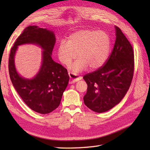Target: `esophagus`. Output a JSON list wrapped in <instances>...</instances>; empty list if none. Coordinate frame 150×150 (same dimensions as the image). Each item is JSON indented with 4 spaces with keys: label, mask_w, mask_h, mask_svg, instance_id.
<instances>
[{
    "label": "esophagus",
    "mask_w": 150,
    "mask_h": 150,
    "mask_svg": "<svg viewBox=\"0 0 150 150\" xmlns=\"http://www.w3.org/2000/svg\"><path fill=\"white\" fill-rule=\"evenodd\" d=\"M68 74H69V83L71 84V83H73V82H77L79 80H81V79H82L81 77H78L77 75H76L75 74H73V73L71 72H68Z\"/></svg>",
    "instance_id": "34e87169"
}]
</instances>
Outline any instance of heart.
I'll return each mask as SVG.
<instances>
[{"mask_svg": "<svg viewBox=\"0 0 150 150\" xmlns=\"http://www.w3.org/2000/svg\"><path fill=\"white\" fill-rule=\"evenodd\" d=\"M110 46V37L105 31L82 30L71 34L68 41H60L57 55L60 62L67 66L79 57L71 66L74 72L81 71L88 66L91 69H95L106 61Z\"/></svg>", "mask_w": 150, "mask_h": 150, "instance_id": "obj_1", "label": "heart"}]
</instances>
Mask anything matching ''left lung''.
<instances>
[{
    "label": "left lung",
    "mask_w": 150,
    "mask_h": 150,
    "mask_svg": "<svg viewBox=\"0 0 150 150\" xmlns=\"http://www.w3.org/2000/svg\"><path fill=\"white\" fill-rule=\"evenodd\" d=\"M115 42L106 63L83 77L88 84L84 104L95 112H105L119 104L133 79L134 51L120 28L115 26Z\"/></svg>",
    "instance_id": "left-lung-1"
}]
</instances>
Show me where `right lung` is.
Instances as JSON below:
<instances>
[{"instance_id": "obj_1", "label": "right lung", "mask_w": 150, "mask_h": 150, "mask_svg": "<svg viewBox=\"0 0 150 150\" xmlns=\"http://www.w3.org/2000/svg\"><path fill=\"white\" fill-rule=\"evenodd\" d=\"M55 41L52 31L30 26L17 38L9 53L8 69L13 85L27 106L41 114L49 113L59 107L69 79L67 69L52 58ZM24 43L37 44L43 50L42 66L31 79L22 78L14 66L16 51L18 45Z\"/></svg>"}]
</instances>
